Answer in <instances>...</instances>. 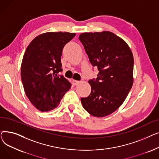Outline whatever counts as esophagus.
Instances as JSON below:
<instances>
[{
	"instance_id": "esophagus-1",
	"label": "esophagus",
	"mask_w": 159,
	"mask_h": 159,
	"mask_svg": "<svg viewBox=\"0 0 159 159\" xmlns=\"http://www.w3.org/2000/svg\"><path fill=\"white\" fill-rule=\"evenodd\" d=\"M79 83H80V81H79V80H73V85H75V86H76V85L79 84Z\"/></svg>"
}]
</instances>
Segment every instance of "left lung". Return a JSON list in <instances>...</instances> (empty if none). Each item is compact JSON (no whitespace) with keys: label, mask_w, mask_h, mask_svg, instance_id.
Here are the masks:
<instances>
[{"label":"left lung","mask_w":159,"mask_h":159,"mask_svg":"<svg viewBox=\"0 0 159 159\" xmlns=\"http://www.w3.org/2000/svg\"><path fill=\"white\" fill-rule=\"evenodd\" d=\"M79 40L97 77L89 80L90 95L81 98L83 107L91 115L103 117L122 104L133 83V53L123 39L110 31L84 33Z\"/></svg>","instance_id":"1"}]
</instances>
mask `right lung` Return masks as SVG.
Returning a JSON list of instances; mask_svg holds the SVG:
<instances>
[{
  "mask_svg": "<svg viewBox=\"0 0 159 159\" xmlns=\"http://www.w3.org/2000/svg\"><path fill=\"white\" fill-rule=\"evenodd\" d=\"M75 35L43 33L31 42L25 52L20 69L22 84L31 104L41 111L55 109L71 88L70 82L58 73L62 71V49Z\"/></svg>",
  "mask_w": 159,
  "mask_h": 159,
  "instance_id": "add662e5",
  "label": "right lung"
}]
</instances>
